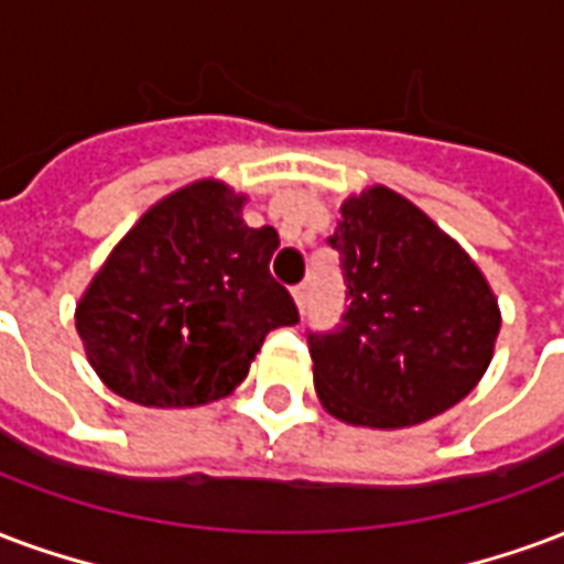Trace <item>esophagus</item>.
<instances>
[{
  "label": "esophagus",
  "instance_id": "1",
  "mask_svg": "<svg viewBox=\"0 0 564 564\" xmlns=\"http://www.w3.org/2000/svg\"><path fill=\"white\" fill-rule=\"evenodd\" d=\"M293 299H295V307L304 314V307H307V286H304V283L293 286Z\"/></svg>",
  "mask_w": 564,
  "mask_h": 564
}]
</instances>
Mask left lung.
<instances>
[{
	"instance_id": "1",
	"label": "left lung",
	"mask_w": 564,
	"mask_h": 564,
	"mask_svg": "<svg viewBox=\"0 0 564 564\" xmlns=\"http://www.w3.org/2000/svg\"><path fill=\"white\" fill-rule=\"evenodd\" d=\"M328 245L349 307L335 332L307 335L323 410L398 431L460 403L490 367L502 325L473 257L386 185L344 199Z\"/></svg>"
}]
</instances>
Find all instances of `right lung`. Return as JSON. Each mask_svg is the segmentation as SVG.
<instances>
[{
  "label": "right lung",
  "instance_id": "1",
  "mask_svg": "<svg viewBox=\"0 0 564 564\" xmlns=\"http://www.w3.org/2000/svg\"><path fill=\"white\" fill-rule=\"evenodd\" d=\"M245 194L199 178L158 199L86 286L74 323L119 398L185 410L232 394L271 328L299 323L271 278L281 239L241 220Z\"/></svg>",
  "mask_w": 564,
  "mask_h": 564
}]
</instances>
